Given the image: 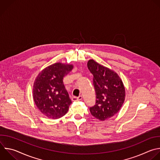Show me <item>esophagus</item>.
<instances>
[{
    "label": "esophagus",
    "instance_id": "1",
    "mask_svg": "<svg viewBox=\"0 0 160 160\" xmlns=\"http://www.w3.org/2000/svg\"><path fill=\"white\" fill-rule=\"evenodd\" d=\"M72 100L73 101H77V100H80L82 99V95H80L78 97H73L72 98Z\"/></svg>",
    "mask_w": 160,
    "mask_h": 160
}]
</instances>
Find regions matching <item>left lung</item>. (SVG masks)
Listing matches in <instances>:
<instances>
[{
    "label": "left lung",
    "instance_id": "left-lung-1",
    "mask_svg": "<svg viewBox=\"0 0 160 160\" xmlns=\"http://www.w3.org/2000/svg\"><path fill=\"white\" fill-rule=\"evenodd\" d=\"M87 67L93 75L96 104L90 108L91 114L103 121L113 117L121 109L126 97L123 82L114 70L88 60Z\"/></svg>",
    "mask_w": 160,
    "mask_h": 160
}]
</instances>
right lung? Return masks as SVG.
I'll list each match as a JSON object with an SVG mask.
<instances>
[{
    "mask_svg": "<svg viewBox=\"0 0 160 160\" xmlns=\"http://www.w3.org/2000/svg\"><path fill=\"white\" fill-rule=\"evenodd\" d=\"M73 68V65L56 63L44 68L34 80L32 89L34 103L40 112L49 119H59L69 109L72 100L63 79Z\"/></svg>",
    "mask_w": 160,
    "mask_h": 160,
    "instance_id": "right-lung-1",
    "label": "right lung"
}]
</instances>
